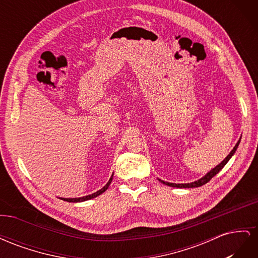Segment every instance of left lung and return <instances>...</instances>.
Masks as SVG:
<instances>
[{
    "instance_id": "8db88e82",
    "label": "left lung",
    "mask_w": 258,
    "mask_h": 258,
    "mask_svg": "<svg viewBox=\"0 0 258 258\" xmlns=\"http://www.w3.org/2000/svg\"><path fill=\"white\" fill-rule=\"evenodd\" d=\"M239 143H240V140L238 141V143L236 144V146L233 147V150L229 153V155L227 156V157H226L220 165H217L214 169H212L210 171V172H208L204 177H201V178H199L198 181H195V182H191V183H187V184H175V183H169V182H165V181H162V179H159V181L162 183V184H165V185H168V186H171V187H177V188H192V187H200V186H202V185H205L206 183H208L211 178H212L214 175H216L218 172H220V171L225 167V165L226 163H227L228 161H229V159L232 157V155L235 154V152L237 151V148H238V146H239Z\"/></svg>"
}]
</instances>
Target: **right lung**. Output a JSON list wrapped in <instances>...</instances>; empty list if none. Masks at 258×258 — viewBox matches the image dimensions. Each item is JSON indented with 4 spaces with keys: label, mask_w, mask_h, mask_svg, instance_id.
I'll use <instances>...</instances> for the list:
<instances>
[{
    "label": "right lung",
    "mask_w": 258,
    "mask_h": 258,
    "mask_svg": "<svg viewBox=\"0 0 258 258\" xmlns=\"http://www.w3.org/2000/svg\"><path fill=\"white\" fill-rule=\"evenodd\" d=\"M112 179H113V175L111 176L110 179H108V182L106 183V185H105L104 187H102V188H101V189L98 190V191H96V192H93V194H91V195H88V196L81 197V198H61V199L64 200V201H68V202H82V201H86V200H89V199H92V198H96V197L99 196V195L103 194V192L108 188V186H110V184H111V182H112Z\"/></svg>",
    "instance_id": "add662e5"
}]
</instances>
